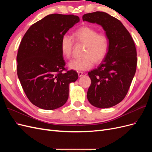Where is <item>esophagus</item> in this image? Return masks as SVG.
Instances as JSON below:
<instances>
[{
  "label": "esophagus",
  "instance_id": "obj_1",
  "mask_svg": "<svg viewBox=\"0 0 152 152\" xmlns=\"http://www.w3.org/2000/svg\"><path fill=\"white\" fill-rule=\"evenodd\" d=\"M78 75H79V77H81L82 76L86 75V73H84V72H78Z\"/></svg>",
  "mask_w": 152,
  "mask_h": 152
}]
</instances>
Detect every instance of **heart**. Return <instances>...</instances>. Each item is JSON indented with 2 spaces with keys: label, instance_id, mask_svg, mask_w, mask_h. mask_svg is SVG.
<instances>
[{
  "label": "heart",
  "instance_id": "heart-1",
  "mask_svg": "<svg viewBox=\"0 0 152 152\" xmlns=\"http://www.w3.org/2000/svg\"><path fill=\"white\" fill-rule=\"evenodd\" d=\"M73 38L78 44H85L82 56L72 59L68 66L72 70H86L92 68L95 63L102 62L106 57L109 48L108 37L89 26H82L73 34ZM74 46V40L71 36L65 34L60 42L62 54L66 58H70Z\"/></svg>",
  "mask_w": 152,
  "mask_h": 152
}]
</instances>
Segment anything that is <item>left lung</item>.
<instances>
[{
	"label": "left lung",
	"instance_id": "obj_1",
	"mask_svg": "<svg viewBox=\"0 0 152 152\" xmlns=\"http://www.w3.org/2000/svg\"><path fill=\"white\" fill-rule=\"evenodd\" d=\"M83 21L103 27L109 40L107 56L97 68L88 73L91 84L87 97L94 107L107 108L124 99L129 89L137 66L135 44L122 23L104 12L87 13Z\"/></svg>",
	"mask_w": 152,
	"mask_h": 152
}]
</instances>
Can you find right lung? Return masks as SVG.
Listing matches in <instances>:
<instances>
[{
	"label": "right lung",
	"mask_w": 152,
	"mask_h": 152,
	"mask_svg": "<svg viewBox=\"0 0 152 152\" xmlns=\"http://www.w3.org/2000/svg\"><path fill=\"white\" fill-rule=\"evenodd\" d=\"M79 21L73 15L52 14L32 25L23 37L16 57L17 74L27 98L36 107L50 110L66 103L69 84L79 76L65 68L60 42Z\"/></svg>",
	"instance_id": "right-lung-1"
}]
</instances>
